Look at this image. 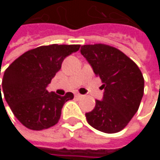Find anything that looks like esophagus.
<instances>
[{
    "instance_id": "34e87169",
    "label": "esophagus",
    "mask_w": 160,
    "mask_h": 160,
    "mask_svg": "<svg viewBox=\"0 0 160 160\" xmlns=\"http://www.w3.org/2000/svg\"><path fill=\"white\" fill-rule=\"evenodd\" d=\"M75 96H76L77 98H80V97H82V95H81L80 93H79V92H76V93H75Z\"/></svg>"
}]
</instances>
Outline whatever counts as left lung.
I'll return each mask as SVG.
<instances>
[{
    "label": "left lung",
    "instance_id": "8db88e82",
    "mask_svg": "<svg viewBox=\"0 0 160 160\" xmlns=\"http://www.w3.org/2000/svg\"><path fill=\"white\" fill-rule=\"evenodd\" d=\"M80 52L101 79L105 90L103 100L95 101L94 108L85 114L86 119L100 132H118L139 108L144 95L143 74L131 58L109 45H83Z\"/></svg>",
    "mask_w": 160,
    "mask_h": 160
}]
</instances>
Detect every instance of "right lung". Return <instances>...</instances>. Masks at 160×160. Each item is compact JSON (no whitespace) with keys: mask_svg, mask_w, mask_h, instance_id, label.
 Wrapping results in <instances>:
<instances>
[{"mask_svg":"<svg viewBox=\"0 0 160 160\" xmlns=\"http://www.w3.org/2000/svg\"><path fill=\"white\" fill-rule=\"evenodd\" d=\"M80 47L79 44H51L20 55L4 71L0 103L2 90L16 118L30 130L42 131L55 125L64 104L74 95L72 92L64 96L49 92L47 86L60 70L63 60Z\"/></svg>","mask_w":160,"mask_h":160,"instance_id":"obj_1","label":"right lung"}]
</instances>
